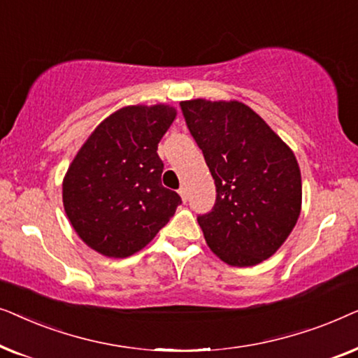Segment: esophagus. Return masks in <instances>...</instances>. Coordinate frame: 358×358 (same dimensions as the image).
Returning <instances> with one entry per match:
<instances>
[{
  "instance_id": "34e87169",
  "label": "esophagus",
  "mask_w": 358,
  "mask_h": 358,
  "mask_svg": "<svg viewBox=\"0 0 358 358\" xmlns=\"http://www.w3.org/2000/svg\"><path fill=\"white\" fill-rule=\"evenodd\" d=\"M179 195H180V197H182V200H184V202H187V187H185V185H182V187H180L179 189Z\"/></svg>"
}]
</instances>
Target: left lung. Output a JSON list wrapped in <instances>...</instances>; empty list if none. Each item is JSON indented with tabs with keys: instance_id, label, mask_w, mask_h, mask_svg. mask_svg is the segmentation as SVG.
I'll return each instance as SVG.
<instances>
[{
	"instance_id": "obj_1",
	"label": "left lung",
	"mask_w": 358,
	"mask_h": 358,
	"mask_svg": "<svg viewBox=\"0 0 358 358\" xmlns=\"http://www.w3.org/2000/svg\"><path fill=\"white\" fill-rule=\"evenodd\" d=\"M217 187L199 217L205 241L228 266H256L290 236L301 212V173L290 146L239 101L180 102Z\"/></svg>"
}]
</instances>
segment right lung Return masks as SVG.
Wrapping results in <instances>:
<instances>
[{
	"mask_svg": "<svg viewBox=\"0 0 358 358\" xmlns=\"http://www.w3.org/2000/svg\"><path fill=\"white\" fill-rule=\"evenodd\" d=\"M178 110L168 104L125 106L106 117L63 178V207L86 246L129 257L153 239L182 202L163 187L158 143Z\"/></svg>",
	"mask_w": 358,
	"mask_h": 358,
	"instance_id": "right-lung-1",
	"label": "right lung"
}]
</instances>
